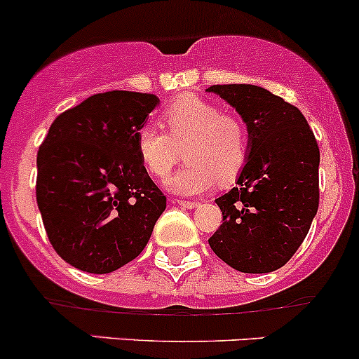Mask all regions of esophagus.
Segmentation results:
<instances>
[{
  "instance_id": "34e87169",
  "label": "esophagus",
  "mask_w": 359,
  "mask_h": 359,
  "mask_svg": "<svg viewBox=\"0 0 359 359\" xmlns=\"http://www.w3.org/2000/svg\"><path fill=\"white\" fill-rule=\"evenodd\" d=\"M178 202V204L181 205V207H184V209H194V207H197V202H194V201H176Z\"/></svg>"
}]
</instances>
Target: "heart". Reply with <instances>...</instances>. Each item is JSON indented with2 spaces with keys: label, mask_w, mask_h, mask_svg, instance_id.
Returning a JSON list of instances; mask_svg holds the SVG:
<instances>
[{
  "label": "heart",
  "mask_w": 359,
  "mask_h": 359,
  "mask_svg": "<svg viewBox=\"0 0 359 359\" xmlns=\"http://www.w3.org/2000/svg\"><path fill=\"white\" fill-rule=\"evenodd\" d=\"M161 128L143 126L136 135V152L143 168L162 180L187 157V165L168 180L175 194L197 195L214 183L238 178L249 157V133L240 117L224 114L216 103L181 95L162 110Z\"/></svg>",
  "instance_id": "obj_1"
}]
</instances>
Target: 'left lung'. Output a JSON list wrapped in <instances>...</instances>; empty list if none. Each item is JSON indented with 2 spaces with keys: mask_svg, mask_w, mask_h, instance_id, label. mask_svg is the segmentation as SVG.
<instances>
[{
  "mask_svg": "<svg viewBox=\"0 0 359 359\" xmlns=\"http://www.w3.org/2000/svg\"><path fill=\"white\" fill-rule=\"evenodd\" d=\"M245 121L249 157L238 187L216 198L223 223L209 238L242 273L282 268L301 247L320 204V149L297 107L254 84H214Z\"/></svg>",
  "mask_w": 359,
  "mask_h": 359,
  "instance_id": "8db88e82",
  "label": "left lung"
}]
</instances>
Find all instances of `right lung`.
Masks as SVG:
<instances>
[{
  "label": "right lung",
  "instance_id": "1",
  "mask_svg": "<svg viewBox=\"0 0 359 359\" xmlns=\"http://www.w3.org/2000/svg\"><path fill=\"white\" fill-rule=\"evenodd\" d=\"M158 98L107 91L62 112L38 152L36 198L58 256L103 275L140 256L165 195L136 152V135Z\"/></svg>",
  "mask_w": 359,
  "mask_h": 359
}]
</instances>
